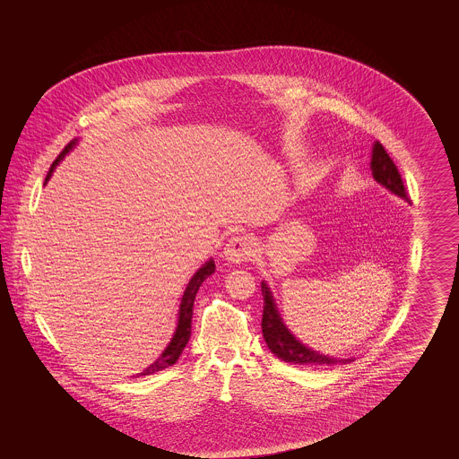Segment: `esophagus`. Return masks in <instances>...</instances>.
<instances>
[{
  "label": "esophagus",
  "instance_id": "obj_1",
  "mask_svg": "<svg viewBox=\"0 0 459 459\" xmlns=\"http://www.w3.org/2000/svg\"><path fill=\"white\" fill-rule=\"evenodd\" d=\"M256 253V240L249 236H236L223 247V258L230 263H242L251 260Z\"/></svg>",
  "mask_w": 459,
  "mask_h": 459
}]
</instances>
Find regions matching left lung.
<instances>
[{
	"mask_svg": "<svg viewBox=\"0 0 459 459\" xmlns=\"http://www.w3.org/2000/svg\"><path fill=\"white\" fill-rule=\"evenodd\" d=\"M371 175L373 178L384 186L387 191H391L395 196L403 197L410 203V197L406 195L404 184L401 180V175L397 167L394 165L391 156L384 150V146L377 141L371 148L370 161ZM263 320L262 330L264 342L268 350L272 351L277 358H281L285 363L294 365H318V367H333V365H348L354 361V358H335L322 354L320 351L311 350L303 344L299 339L294 337V333L287 328L284 320L281 318V313L275 305L273 294L268 284L263 281Z\"/></svg>",
	"mask_w": 459,
	"mask_h": 459,
	"instance_id": "left-lung-1",
	"label": "left lung"
}]
</instances>
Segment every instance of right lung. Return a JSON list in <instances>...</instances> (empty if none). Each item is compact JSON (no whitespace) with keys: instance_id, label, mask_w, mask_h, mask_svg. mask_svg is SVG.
<instances>
[{"instance_id":"1","label":"right lung","mask_w":459,"mask_h":459,"mask_svg":"<svg viewBox=\"0 0 459 459\" xmlns=\"http://www.w3.org/2000/svg\"><path fill=\"white\" fill-rule=\"evenodd\" d=\"M77 144V139H74L65 150L60 153V156L53 161V165L49 167V172L46 175V180L44 184L51 178V175L55 172V169L58 167V163L65 158V154ZM215 272V262L213 258H210L208 262L204 263L196 273L191 277L189 284L186 287L184 294H182V299H180V306H178V318H177V327H175L174 335L169 342V346L165 348V351L156 358V361H153L146 370L137 373V377H143V375H152L156 371L165 370L169 367H172L175 361L178 359V356L182 354V351L186 348V344L189 342V337H191V322H193V306H195V299H196L197 289L201 287V284Z\"/></svg>"}]
</instances>
